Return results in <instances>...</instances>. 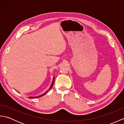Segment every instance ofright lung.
<instances>
[{"mask_svg":"<svg viewBox=\"0 0 124 124\" xmlns=\"http://www.w3.org/2000/svg\"><path fill=\"white\" fill-rule=\"evenodd\" d=\"M54 78H53V83H52V85H51V87H50V89H51L52 88V86H53V83H54ZM45 93H44V94H43L42 95H41V96H37V97H29V98H31V99H34V98H37V97H40V96H43V95H44L45 94Z\"/></svg>","mask_w":124,"mask_h":124,"instance_id":"obj_1","label":"right lung"}]
</instances>
